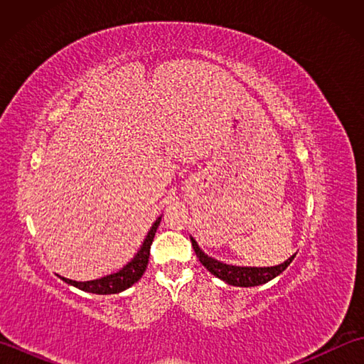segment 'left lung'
<instances>
[{
    "mask_svg": "<svg viewBox=\"0 0 364 364\" xmlns=\"http://www.w3.org/2000/svg\"><path fill=\"white\" fill-rule=\"evenodd\" d=\"M191 242H192V247H194L196 255L200 259V262H202V264L210 270L213 275L220 278V280H223L231 286H242V288H250V286H259L270 282L277 275H280L283 270L291 264L294 257H296V255H292L291 258L282 262V264L272 266V267H241V266L225 264V262H220L218 259L208 257L206 253L200 250L198 244L192 236H191Z\"/></svg>",
    "mask_w": 364,
    "mask_h": 364,
    "instance_id": "8db88e82",
    "label": "left lung"
}]
</instances>
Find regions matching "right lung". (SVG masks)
<instances>
[{
    "instance_id": "obj_1",
    "label": "right lung",
    "mask_w": 364,
    "mask_h": 364,
    "mask_svg": "<svg viewBox=\"0 0 364 364\" xmlns=\"http://www.w3.org/2000/svg\"><path fill=\"white\" fill-rule=\"evenodd\" d=\"M161 222V218L153 223V227L150 228L149 235L145 236V241L141 245V249L136 253V257L131 259L127 266H123L119 272L106 275L102 278H97V280H90V282H75V280H68V278L60 277V280H64L65 283L75 286L81 291L92 292V294H117L128 289L129 286H133L136 282L141 280V277L144 275L146 266H149V258H150V247L153 242L154 233H156L158 225Z\"/></svg>"
}]
</instances>
